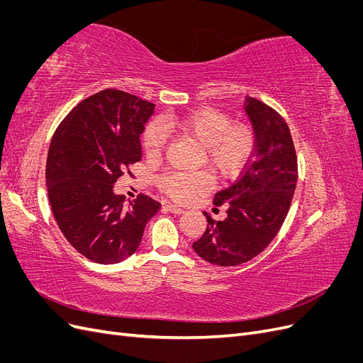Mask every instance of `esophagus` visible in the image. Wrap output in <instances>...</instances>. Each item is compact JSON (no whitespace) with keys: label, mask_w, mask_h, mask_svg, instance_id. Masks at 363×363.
<instances>
[{"label":"esophagus","mask_w":363,"mask_h":363,"mask_svg":"<svg viewBox=\"0 0 363 363\" xmlns=\"http://www.w3.org/2000/svg\"><path fill=\"white\" fill-rule=\"evenodd\" d=\"M167 208H168V211H169L171 213H174V215H182V213H183V208H182V207H179L177 204H171V203H168V204H167Z\"/></svg>","instance_id":"obj_1"}]
</instances>
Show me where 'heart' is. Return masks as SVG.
<instances>
[{
  "instance_id": "b5f03b06",
  "label": "heart",
  "mask_w": 363,
  "mask_h": 363,
  "mask_svg": "<svg viewBox=\"0 0 363 363\" xmlns=\"http://www.w3.org/2000/svg\"><path fill=\"white\" fill-rule=\"evenodd\" d=\"M164 125L199 142L204 148L206 164L221 177L238 174L255 150L252 131L245 125L232 127V119L215 108H200L169 119ZM142 142L147 155H160L167 142V131L159 121H151L147 125ZM160 186L174 199L189 200L208 188V179L203 172H168L160 179Z\"/></svg>"
}]
</instances>
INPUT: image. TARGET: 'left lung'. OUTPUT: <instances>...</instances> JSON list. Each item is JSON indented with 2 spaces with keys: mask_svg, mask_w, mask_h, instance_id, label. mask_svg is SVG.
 Wrapping results in <instances>:
<instances>
[{
  "mask_svg": "<svg viewBox=\"0 0 363 363\" xmlns=\"http://www.w3.org/2000/svg\"><path fill=\"white\" fill-rule=\"evenodd\" d=\"M245 113L256 145L239 179L215 194V206L227 204L223 221L204 212V235L192 244L203 260L236 267L256 257L276 238L288 215L298 177L296 155L288 124L256 98L245 100Z\"/></svg>",
  "mask_w": 363,
  "mask_h": 363,
  "instance_id": "1",
  "label": "left lung"
}]
</instances>
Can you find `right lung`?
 Wrapping results in <instances>:
<instances>
[{
	"mask_svg": "<svg viewBox=\"0 0 363 363\" xmlns=\"http://www.w3.org/2000/svg\"><path fill=\"white\" fill-rule=\"evenodd\" d=\"M155 104L104 89L77 104L54 133L47 188L54 218L68 242L92 262L112 265L139 248L160 203L139 195L127 203L113 191L131 163L142 159L140 135Z\"/></svg>",
	"mask_w": 363,
	"mask_h": 363,
	"instance_id": "obj_1",
	"label": "right lung"
}]
</instances>
